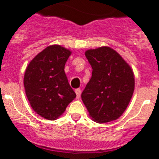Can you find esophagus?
Listing matches in <instances>:
<instances>
[{"label":"esophagus","instance_id":"esophagus-1","mask_svg":"<svg viewBox=\"0 0 159 159\" xmlns=\"http://www.w3.org/2000/svg\"><path fill=\"white\" fill-rule=\"evenodd\" d=\"M75 93H76V98H77V99H79V98H80V95H81L80 89H75Z\"/></svg>","mask_w":159,"mask_h":159}]
</instances>
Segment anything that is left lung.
Wrapping results in <instances>:
<instances>
[{
  "instance_id": "8db88e82",
  "label": "left lung",
  "mask_w": 159,
  "mask_h": 159,
  "mask_svg": "<svg viewBox=\"0 0 159 159\" xmlns=\"http://www.w3.org/2000/svg\"><path fill=\"white\" fill-rule=\"evenodd\" d=\"M85 56L93 72L81 98L89 117L98 124L116 120L124 114L133 95V70L111 47L88 49Z\"/></svg>"
}]
</instances>
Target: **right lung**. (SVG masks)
<instances>
[{"instance_id": "right-lung-1", "label": "right lung", "mask_w": 159, "mask_h": 159, "mask_svg": "<svg viewBox=\"0 0 159 159\" xmlns=\"http://www.w3.org/2000/svg\"><path fill=\"white\" fill-rule=\"evenodd\" d=\"M70 49L58 44L46 47L26 68L23 79L25 93L36 114L48 120L61 116L76 94L65 73Z\"/></svg>"}]
</instances>
